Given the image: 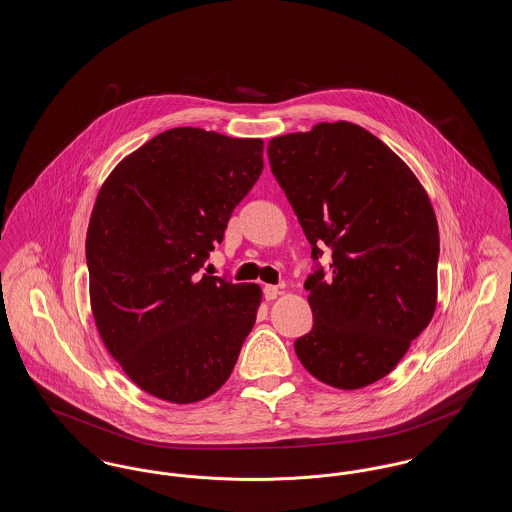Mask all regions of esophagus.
<instances>
[{"mask_svg": "<svg viewBox=\"0 0 512 512\" xmlns=\"http://www.w3.org/2000/svg\"><path fill=\"white\" fill-rule=\"evenodd\" d=\"M263 292H265V299H267V301H272V299H276V297L280 295V288H278V286H270V284H268V286H265V290H263Z\"/></svg>", "mask_w": 512, "mask_h": 512, "instance_id": "1", "label": "esophagus"}]
</instances>
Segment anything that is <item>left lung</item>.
Wrapping results in <instances>:
<instances>
[{"mask_svg": "<svg viewBox=\"0 0 512 512\" xmlns=\"http://www.w3.org/2000/svg\"><path fill=\"white\" fill-rule=\"evenodd\" d=\"M270 169L332 276L305 282L313 330L295 353L317 380L359 390L388 376L438 303V220L420 180L353 122H318L268 142Z\"/></svg>", "mask_w": 512, "mask_h": 512, "instance_id": "left-lung-1", "label": "left lung"}]
</instances>
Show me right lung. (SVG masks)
I'll return each mask as SVG.
<instances>
[{
  "label": "right lung",
  "instance_id": "add662e5",
  "mask_svg": "<svg viewBox=\"0 0 512 512\" xmlns=\"http://www.w3.org/2000/svg\"><path fill=\"white\" fill-rule=\"evenodd\" d=\"M261 138L180 126L126 155L86 234L99 336L149 395L188 405L230 378L263 292L201 267L263 171Z\"/></svg>",
  "mask_w": 512,
  "mask_h": 512
}]
</instances>
